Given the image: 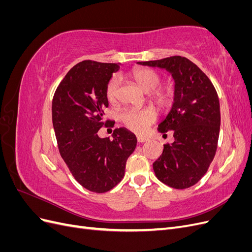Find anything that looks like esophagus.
<instances>
[{"instance_id":"1","label":"esophagus","mask_w":252,"mask_h":252,"mask_svg":"<svg viewBox=\"0 0 252 252\" xmlns=\"http://www.w3.org/2000/svg\"><path fill=\"white\" fill-rule=\"evenodd\" d=\"M136 140H138L139 143H144V142H147L149 139L148 138H145V136L138 135V136H136Z\"/></svg>"}]
</instances>
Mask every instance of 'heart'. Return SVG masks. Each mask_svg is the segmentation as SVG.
<instances>
[{
	"instance_id": "b5f03b06",
	"label": "heart",
	"mask_w": 252,
	"mask_h": 252,
	"mask_svg": "<svg viewBox=\"0 0 252 252\" xmlns=\"http://www.w3.org/2000/svg\"><path fill=\"white\" fill-rule=\"evenodd\" d=\"M130 78L147 94L154 93L161 84L159 75L156 71L148 69V68H135L130 72ZM119 86L120 79L117 75H114L109 80L107 86H106V96L109 101H113L117 97ZM155 97L158 102L164 103L167 98V94L164 93H157ZM156 119L157 114L155 110L150 108L128 109L122 113L121 116L123 124L135 133H144L147 130L148 126L154 123Z\"/></svg>"
}]
</instances>
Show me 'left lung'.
<instances>
[{
    "instance_id": "left-lung-1",
    "label": "left lung",
    "mask_w": 252,
    "mask_h": 252,
    "mask_svg": "<svg viewBox=\"0 0 252 252\" xmlns=\"http://www.w3.org/2000/svg\"><path fill=\"white\" fill-rule=\"evenodd\" d=\"M168 71L174 81L173 104L159 122L158 131L173 130L174 141L164 145L154 163L156 177L172 188L196 184L216 155L220 113L218 94L199 67L184 57L138 62Z\"/></svg>"
}]
</instances>
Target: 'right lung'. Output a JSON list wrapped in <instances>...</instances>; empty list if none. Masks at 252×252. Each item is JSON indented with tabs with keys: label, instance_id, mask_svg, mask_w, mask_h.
I'll return each mask as SVG.
<instances>
[{
	"label": "right lung",
	"instance_id": "1",
	"mask_svg": "<svg viewBox=\"0 0 252 252\" xmlns=\"http://www.w3.org/2000/svg\"><path fill=\"white\" fill-rule=\"evenodd\" d=\"M120 63L83 61L60 83L52 100V124L62 156L74 179L89 191L102 193L123 179L128 157L136 146L134 133L121 127L112 140L100 138L106 86Z\"/></svg>",
	"mask_w": 252,
	"mask_h": 252
}]
</instances>
